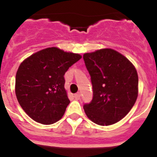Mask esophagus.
Masks as SVG:
<instances>
[{
	"mask_svg": "<svg viewBox=\"0 0 157 157\" xmlns=\"http://www.w3.org/2000/svg\"><path fill=\"white\" fill-rule=\"evenodd\" d=\"M74 98H75L77 99V100H79V99L80 98V92H78V93L75 94H74Z\"/></svg>",
	"mask_w": 157,
	"mask_h": 157,
	"instance_id": "esophagus-1",
	"label": "esophagus"
}]
</instances>
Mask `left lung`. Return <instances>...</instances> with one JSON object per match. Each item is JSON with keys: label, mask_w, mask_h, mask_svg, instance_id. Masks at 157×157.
Instances as JSON below:
<instances>
[{"label": "left lung", "mask_w": 157, "mask_h": 157, "mask_svg": "<svg viewBox=\"0 0 157 157\" xmlns=\"http://www.w3.org/2000/svg\"><path fill=\"white\" fill-rule=\"evenodd\" d=\"M91 78L93 99L83 105L87 118L99 125H111L122 119L135 105L139 93L136 67L112 49L83 54Z\"/></svg>", "instance_id": "8db88e82"}]
</instances>
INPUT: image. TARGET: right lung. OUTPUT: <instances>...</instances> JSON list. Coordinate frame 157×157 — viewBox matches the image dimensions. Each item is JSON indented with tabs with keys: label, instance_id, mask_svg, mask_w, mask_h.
Here are the masks:
<instances>
[{
	"label": "right lung",
	"instance_id": "add662e5",
	"mask_svg": "<svg viewBox=\"0 0 157 157\" xmlns=\"http://www.w3.org/2000/svg\"><path fill=\"white\" fill-rule=\"evenodd\" d=\"M81 55L49 47L26 58L16 73L15 94L32 119L43 125L60 120L70 104L64 74Z\"/></svg>",
	"mask_w": 157,
	"mask_h": 157
}]
</instances>
